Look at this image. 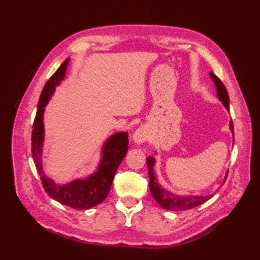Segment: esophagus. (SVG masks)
Listing matches in <instances>:
<instances>
[{"label": "esophagus", "mask_w": 260, "mask_h": 260, "mask_svg": "<svg viewBox=\"0 0 260 260\" xmlns=\"http://www.w3.org/2000/svg\"><path fill=\"white\" fill-rule=\"evenodd\" d=\"M147 128L145 126H140L133 133V141L135 144H143L147 140Z\"/></svg>", "instance_id": "34e87169"}]
</instances>
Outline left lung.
Masks as SVG:
<instances>
[{
  "label": "left lung",
  "mask_w": 260,
  "mask_h": 260,
  "mask_svg": "<svg viewBox=\"0 0 260 260\" xmlns=\"http://www.w3.org/2000/svg\"><path fill=\"white\" fill-rule=\"evenodd\" d=\"M210 78L212 79L213 84L215 86V90H217V97L220 102L222 103L224 108L229 112V95L228 91L225 89L222 81L220 80L217 76H215L212 71L209 74ZM229 128L230 132L234 134V124L233 121H229ZM147 161V168H148V176H150V190L153 198L155 201L161 206L163 209L170 210V211H184V210H189L192 208H196L200 204L208 201L211 199L213 194L208 196H186V194H175V193L171 192L158 183V180L154 172V167H155V158L153 156H148L146 158ZM227 176V174H225ZM225 180V178H224Z\"/></svg>",
  "instance_id": "8db88e82"
}]
</instances>
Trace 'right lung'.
<instances>
[{"label":"right lung","instance_id":"1","mask_svg":"<svg viewBox=\"0 0 260 260\" xmlns=\"http://www.w3.org/2000/svg\"><path fill=\"white\" fill-rule=\"evenodd\" d=\"M69 61L70 58L66 59L43 87L39 99L35 123H33L32 157L40 174L42 185L49 197L70 208L86 210L102 203L107 198L116 171L128 151V133L117 132L105 141L97 169L85 179L77 178L68 183L59 184L45 173L42 162L43 144H45L43 115H45L46 106L56 91L57 86L64 79Z\"/></svg>","mask_w":260,"mask_h":260}]
</instances>
